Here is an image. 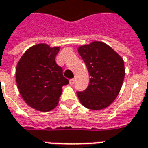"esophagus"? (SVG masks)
<instances>
[{
  "instance_id": "esophagus-1",
  "label": "esophagus",
  "mask_w": 148,
  "mask_h": 148,
  "mask_svg": "<svg viewBox=\"0 0 148 148\" xmlns=\"http://www.w3.org/2000/svg\"><path fill=\"white\" fill-rule=\"evenodd\" d=\"M69 84L71 85V86H73L74 84V79H69Z\"/></svg>"
}]
</instances>
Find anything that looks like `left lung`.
Here are the masks:
<instances>
[{
    "label": "left lung",
    "mask_w": 148,
    "mask_h": 148,
    "mask_svg": "<svg viewBox=\"0 0 148 148\" xmlns=\"http://www.w3.org/2000/svg\"><path fill=\"white\" fill-rule=\"evenodd\" d=\"M78 51L90 79L88 87L77 91V96L89 109H103L115 100L122 87L125 74L124 61L109 46L100 41L81 46Z\"/></svg>",
    "instance_id": "1"
}]
</instances>
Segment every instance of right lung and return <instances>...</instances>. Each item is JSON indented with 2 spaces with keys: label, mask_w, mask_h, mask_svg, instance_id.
Here are the masks:
<instances>
[{
  "label": "right lung",
  "mask_w": 148,
  "mask_h": 148,
  "mask_svg": "<svg viewBox=\"0 0 148 148\" xmlns=\"http://www.w3.org/2000/svg\"><path fill=\"white\" fill-rule=\"evenodd\" d=\"M59 47L37 44L21 57L16 69V81L23 99L41 112L52 110L58 103L62 87L69 84L62 69L55 61Z\"/></svg>",
  "instance_id": "right-lung-1"
}]
</instances>
